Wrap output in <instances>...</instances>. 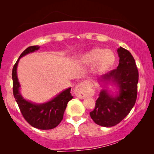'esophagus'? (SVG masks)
<instances>
[{
  "label": "esophagus",
  "instance_id": "1",
  "mask_svg": "<svg viewBox=\"0 0 154 154\" xmlns=\"http://www.w3.org/2000/svg\"><path fill=\"white\" fill-rule=\"evenodd\" d=\"M90 86H91V84L88 81H82V82H79L75 88L76 96L79 99H84L88 95V90Z\"/></svg>",
  "mask_w": 154,
  "mask_h": 154
}]
</instances>
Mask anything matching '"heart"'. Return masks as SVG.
Returning <instances> with one entry per match:
<instances>
[{
  "mask_svg": "<svg viewBox=\"0 0 154 154\" xmlns=\"http://www.w3.org/2000/svg\"><path fill=\"white\" fill-rule=\"evenodd\" d=\"M116 57L113 51L96 47L86 51L80 56V62L87 66H93L95 73L104 75L113 68Z\"/></svg>",
  "mask_w": 154,
  "mask_h": 154,
  "instance_id": "obj_1",
  "label": "heart"
}]
</instances>
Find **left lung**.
<instances>
[{
    "label": "left lung",
    "mask_w": 154,
    "mask_h": 154,
    "mask_svg": "<svg viewBox=\"0 0 154 154\" xmlns=\"http://www.w3.org/2000/svg\"><path fill=\"white\" fill-rule=\"evenodd\" d=\"M117 53V68L98 78L102 90L94 110L90 113L94 122L102 127H113L119 123L128 116L137 98L138 71L135 59L122 47ZM109 86H112L114 91Z\"/></svg>",
    "instance_id": "1"
}]
</instances>
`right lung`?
Returning a JSON list of instances; mask_svg holds the SVG:
<instances>
[{
  "label": "right lung",
  "mask_w": 154,
  "mask_h": 154,
  "mask_svg": "<svg viewBox=\"0 0 154 154\" xmlns=\"http://www.w3.org/2000/svg\"><path fill=\"white\" fill-rule=\"evenodd\" d=\"M39 49L40 46L38 45L28 47L23 51L16 62L12 70L13 93L23 116L31 126L40 130H51L58 126L63 119L67 103L73 97L70 93L71 88L63 90L52 99L44 103H34L22 96L20 92V83L17 77L19 61L23 56L34 53Z\"/></svg>",
  "instance_id": "right-lung-1"
}]
</instances>
